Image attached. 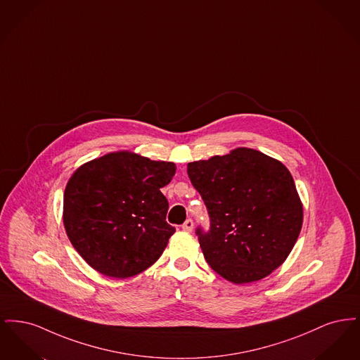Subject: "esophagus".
<instances>
[{
	"instance_id": "esophagus-1",
	"label": "esophagus",
	"mask_w": 360,
	"mask_h": 360,
	"mask_svg": "<svg viewBox=\"0 0 360 360\" xmlns=\"http://www.w3.org/2000/svg\"><path fill=\"white\" fill-rule=\"evenodd\" d=\"M193 226H194V223H193V220L191 219H188L185 223L182 224V229H185V231H193Z\"/></svg>"
}]
</instances>
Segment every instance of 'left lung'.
<instances>
[{
    "instance_id": "8db88e82",
    "label": "left lung",
    "mask_w": 360,
    "mask_h": 360,
    "mask_svg": "<svg viewBox=\"0 0 360 360\" xmlns=\"http://www.w3.org/2000/svg\"><path fill=\"white\" fill-rule=\"evenodd\" d=\"M209 229L195 235L207 264L233 283L259 281L289 257L302 226V204L290 172L251 148L188 165Z\"/></svg>"
}]
</instances>
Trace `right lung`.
Listing matches in <instances>:
<instances>
[{
    "label": "right lung",
    "mask_w": 360,
    "mask_h": 360,
    "mask_svg": "<svg viewBox=\"0 0 360 360\" xmlns=\"http://www.w3.org/2000/svg\"><path fill=\"white\" fill-rule=\"evenodd\" d=\"M174 174L172 162L127 151L94 159L72 174L63 223L87 264L113 278L134 276L154 264L175 232L160 191Z\"/></svg>",
    "instance_id": "obj_1"
}]
</instances>
